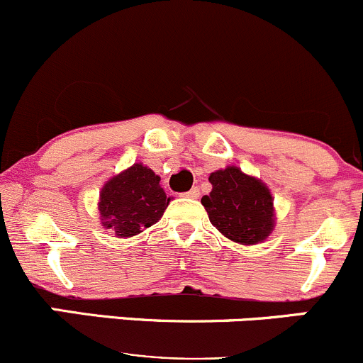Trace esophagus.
<instances>
[{
  "label": "esophagus",
  "mask_w": 363,
  "mask_h": 363,
  "mask_svg": "<svg viewBox=\"0 0 363 363\" xmlns=\"http://www.w3.org/2000/svg\"><path fill=\"white\" fill-rule=\"evenodd\" d=\"M183 197H190V199H197V197H199V189H197V186H194V189H190L189 192H185V194H182Z\"/></svg>",
  "instance_id": "obj_1"
}]
</instances>
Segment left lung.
Returning <instances> with one entry per match:
<instances>
[{"mask_svg": "<svg viewBox=\"0 0 363 363\" xmlns=\"http://www.w3.org/2000/svg\"><path fill=\"white\" fill-rule=\"evenodd\" d=\"M209 196L201 199L209 222L239 245L262 242L274 229V206L269 189L236 166L209 174Z\"/></svg>", "mask_w": 363, "mask_h": 363, "instance_id": "obj_1", "label": "left lung"}]
</instances>
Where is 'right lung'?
I'll return each instance as SVG.
<instances>
[{
  "mask_svg": "<svg viewBox=\"0 0 363 363\" xmlns=\"http://www.w3.org/2000/svg\"><path fill=\"white\" fill-rule=\"evenodd\" d=\"M159 182L143 164H133L110 178L101 189L98 203L104 229H113L118 238H133L154 225L171 201Z\"/></svg>",
  "mask_w": 363,
  "mask_h": 363,
  "instance_id": "obj_1",
  "label": "right lung"
}]
</instances>
